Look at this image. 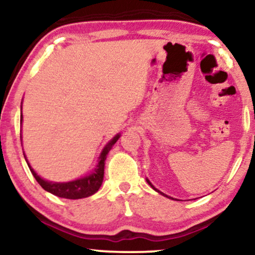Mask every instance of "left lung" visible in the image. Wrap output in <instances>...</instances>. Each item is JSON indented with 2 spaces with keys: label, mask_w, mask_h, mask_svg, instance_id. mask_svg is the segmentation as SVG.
Wrapping results in <instances>:
<instances>
[{
  "label": "left lung",
  "mask_w": 255,
  "mask_h": 255,
  "mask_svg": "<svg viewBox=\"0 0 255 255\" xmlns=\"http://www.w3.org/2000/svg\"><path fill=\"white\" fill-rule=\"evenodd\" d=\"M146 181H147V183L149 184V186H151V187L153 188V189H154L155 191H158V193H159V194H161V195H163V196H166V197H169V196H167V195H166V194H163V193H161V191H160V190H158V189H156V188H155L154 186H153V184H152L151 182H149V180H148V179H146ZM169 198H172V197H169Z\"/></svg>",
  "instance_id": "1"
}]
</instances>
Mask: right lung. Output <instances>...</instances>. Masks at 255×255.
<instances>
[{
	"label": "right lung",
	"mask_w": 255,
	"mask_h": 255,
	"mask_svg": "<svg viewBox=\"0 0 255 255\" xmlns=\"http://www.w3.org/2000/svg\"><path fill=\"white\" fill-rule=\"evenodd\" d=\"M23 120V116H20V122ZM121 137V134H117L116 137H114L109 141L106 147L103 148L102 153H101L99 158V163L95 168V172H93L90 175L82 177V179L71 181V182H50L46 181L38 175L34 170L31 168L30 163H27L29 168L34 176V179L37 180V182L43 187L48 193L55 195L58 197L62 198H68V200H79V198H85L88 196H92L100 189L101 184L103 182V175H104V161H106L107 155L109 151L113 147V145L118 140V138ZM25 158V155H24ZM26 160V158H25ZM27 162V160H26Z\"/></svg>",
	"instance_id": "1"
}]
</instances>
